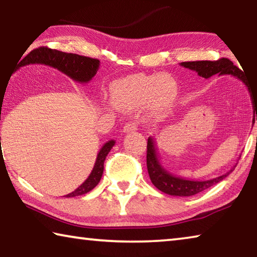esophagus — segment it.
Returning <instances> with one entry per match:
<instances>
[{
    "mask_svg": "<svg viewBox=\"0 0 257 257\" xmlns=\"http://www.w3.org/2000/svg\"><path fill=\"white\" fill-rule=\"evenodd\" d=\"M135 130H137V124L134 121H130V122H127L123 125V133L135 132Z\"/></svg>",
    "mask_w": 257,
    "mask_h": 257,
    "instance_id": "34e87169",
    "label": "esophagus"
}]
</instances>
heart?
Segmentation results:
<instances>
[{
    "instance_id": "heart-1",
    "label": "heart",
    "mask_w": 257,
    "mask_h": 257,
    "mask_svg": "<svg viewBox=\"0 0 257 257\" xmlns=\"http://www.w3.org/2000/svg\"><path fill=\"white\" fill-rule=\"evenodd\" d=\"M177 94V82L170 76L134 75L115 81L111 87L112 101L125 110L147 104L151 111H161L173 102Z\"/></svg>"
}]
</instances>
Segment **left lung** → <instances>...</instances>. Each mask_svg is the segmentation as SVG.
<instances>
[{"mask_svg": "<svg viewBox=\"0 0 257 257\" xmlns=\"http://www.w3.org/2000/svg\"><path fill=\"white\" fill-rule=\"evenodd\" d=\"M180 66L189 69V70L196 71L199 77L205 78V79L216 75V73L219 76L228 75V76L236 77L237 79L242 81L243 84L248 87V90H249L248 81L246 80L245 76H243V72L240 70V69L234 66L229 59L223 58L217 61H188V62H181ZM250 97H251V94H250ZM251 99H253V97H251ZM253 105H254V102H253ZM256 120H257V114H256ZM253 124H254V120H253ZM146 163H147V171H149L151 181L156 188L161 191H163L165 194L172 195V196H181V197L193 196V195H196L203 190L210 188V187H212L213 185L222 181L224 178L229 176L230 173L234 170V168H236V165H234L231 170L228 171L227 173H224V175L213 178V179H210V180H204V181L188 180V179H185V178L177 177L165 170L162 165H161L158 152H156V144L153 137H149V139H147Z\"/></svg>", "mask_w": 257, "mask_h": 257, "instance_id": "1", "label": "left lung"}]
</instances>
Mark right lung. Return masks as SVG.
<instances>
[{
    "mask_svg": "<svg viewBox=\"0 0 257 257\" xmlns=\"http://www.w3.org/2000/svg\"><path fill=\"white\" fill-rule=\"evenodd\" d=\"M33 63H41L45 64V66L53 67L58 69L59 71L63 72L64 75L70 77L72 80L81 82V84H86V82L92 80V78L96 75L99 68V60L97 59H92L88 58V56L73 53H66V52L52 50L49 47H40V49L33 50L20 61L18 67L20 68ZM114 144V141H108L103 145L98 152L96 162H95L93 170L88 178L75 191L66 195L64 197L80 196V195L88 193L97 186L103 175L104 161H105L108 152L111 151Z\"/></svg>",
    "mask_w": 257,
    "mask_h": 257,
    "instance_id": "obj_1",
    "label": "right lung"
}]
</instances>
